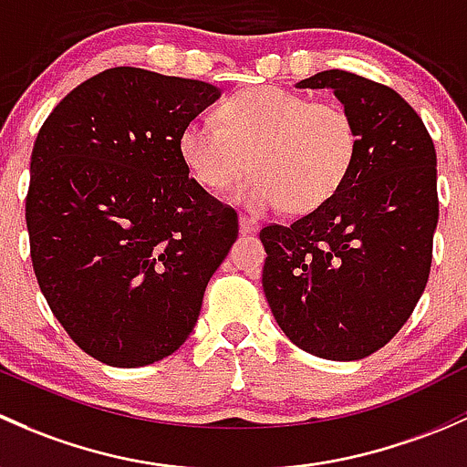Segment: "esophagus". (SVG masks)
Returning <instances> with one entry per match:
<instances>
[{"instance_id":"esophagus-1","label":"esophagus","mask_w":467,"mask_h":467,"mask_svg":"<svg viewBox=\"0 0 467 467\" xmlns=\"http://www.w3.org/2000/svg\"><path fill=\"white\" fill-rule=\"evenodd\" d=\"M238 224H240V234H256L258 232V220L249 218V215H240L238 218Z\"/></svg>"}]
</instances>
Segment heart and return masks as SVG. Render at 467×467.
I'll return each instance as SVG.
<instances>
[{
  "label": "heart",
  "instance_id": "1",
  "mask_svg": "<svg viewBox=\"0 0 467 467\" xmlns=\"http://www.w3.org/2000/svg\"><path fill=\"white\" fill-rule=\"evenodd\" d=\"M218 117L220 123H186L180 157L211 193L229 189L252 166L254 175L232 198L254 213L319 209L339 193L358 161V123L337 103L263 85L224 100Z\"/></svg>",
  "mask_w": 467,
  "mask_h": 467
}]
</instances>
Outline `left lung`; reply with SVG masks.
Listing matches in <instances>:
<instances>
[{
	"label": "left lung",
	"mask_w": 467,
	"mask_h": 467,
	"mask_svg": "<svg viewBox=\"0 0 467 467\" xmlns=\"http://www.w3.org/2000/svg\"><path fill=\"white\" fill-rule=\"evenodd\" d=\"M299 89H333L359 130L353 172L333 200L261 229L263 290L292 344L324 359L376 353L425 292L439 223L436 150L398 91L341 69Z\"/></svg>",
	"instance_id": "obj_1"
}]
</instances>
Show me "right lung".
<instances>
[{"label":"right lung","instance_id":"obj_1","mask_svg":"<svg viewBox=\"0 0 467 467\" xmlns=\"http://www.w3.org/2000/svg\"><path fill=\"white\" fill-rule=\"evenodd\" d=\"M215 85L114 67L56 105L31 155L26 229L37 285L71 339L109 367L175 353L238 215L189 177L180 132Z\"/></svg>","mask_w":467,"mask_h":467}]
</instances>
